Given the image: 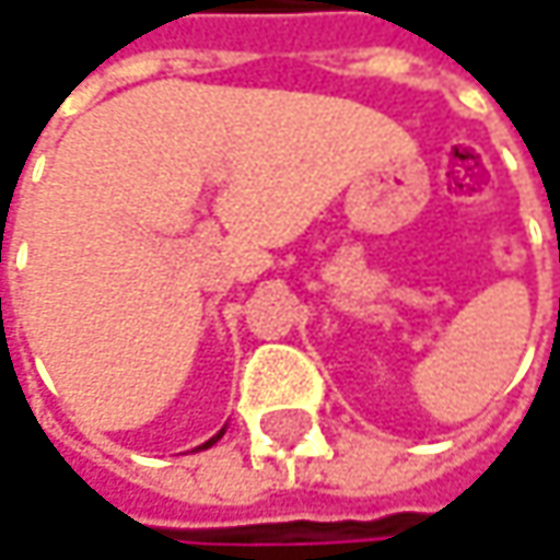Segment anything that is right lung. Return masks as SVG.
Wrapping results in <instances>:
<instances>
[{
  "instance_id": "right-lung-1",
  "label": "right lung",
  "mask_w": 560,
  "mask_h": 560,
  "mask_svg": "<svg viewBox=\"0 0 560 560\" xmlns=\"http://www.w3.org/2000/svg\"><path fill=\"white\" fill-rule=\"evenodd\" d=\"M221 434H224V431H218V434H214L212 441H206V444L199 446V450H209V446H212V444H218V438H221Z\"/></svg>"
}]
</instances>
